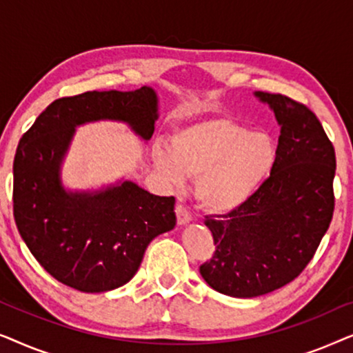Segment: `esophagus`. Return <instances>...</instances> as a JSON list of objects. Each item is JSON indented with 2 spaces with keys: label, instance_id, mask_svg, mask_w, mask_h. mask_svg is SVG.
I'll return each mask as SVG.
<instances>
[{
  "label": "esophagus",
  "instance_id": "1",
  "mask_svg": "<svg viewBox=\"0 0 353 353\" xmlns=\"http://www.w3.org/2000/svg\"><path fill=\"white\" fill-rule=\"evenodd\" d=\"M175 212H176L178 225H186V223H190V221H191V214L185 209V207H183V205H176Z\"/></svg>",
  "mask_w": 353,
  "mask_h": 353
}]
</instances>
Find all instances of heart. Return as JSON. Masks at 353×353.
I'll return each instance as SVG.
<instances>
[{
  "label": "heart",
  "instance_id": "1",
  "mask_svg": "<svg viewBox=\"0 0 353 353\" xmlns=\"http://www.w3.org/2000/svg\"><path fill=\"white\" fill-rule=\"evenodd\" d=\"M278 149L268 133L250 132L233 119L216 117L186 125L170 146H152L156 170L173 185L196 178V196L207 212L225 215L248 204L272 175Z\"/></svg>",
  "mask_w": 353,
  "mask_h": 353
}]
</instances>
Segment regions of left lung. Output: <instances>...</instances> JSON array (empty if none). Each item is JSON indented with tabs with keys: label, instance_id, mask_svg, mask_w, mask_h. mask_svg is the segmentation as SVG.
<instances>
[{
	"label": "left lung",
	"instance_id": "8db88e82",
	"mask_svg": "<svg viewBox=\"0 0 353 353\" xmlns=\"http://www.w3.org/2000/svg\"><path fill=\"white\" fill-rule=\"evenodd\" d=\"M281 130L272 175L252 199L226 215H207L216 245L199 272L212 289L249 299L286 286L310 262L334 210L336 154L320 120L283 94L255 91Z\"/></svg>",
	"mask_w": 353,
	"mask_h": 353
}]
</instances>
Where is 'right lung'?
<instances>
[{
    "instance_id": "1",
    "label": "right lung",
    "mask_w": 353,
    "mask_h": 353,
    "mask_svg": "<svg viewBox=\"0 0 353 353\" xmlns=\"http://www.w3.org/2000/svg\"><path fill=\"white\" fill-rule=\"evenodd\" d=\"M159 117L151 86L86 91L61 98L38 115L14 157V219L38 263L65 286L105 292L127 284L156 236L175 228V197L156 196L130 180L72 191L62 163L75 128L112 120L148 141Z\"/></svg>"
}]
</instances>
